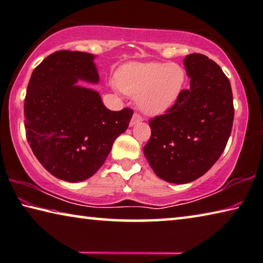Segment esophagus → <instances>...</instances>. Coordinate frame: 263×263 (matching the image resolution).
<instances>
[{
	"label": "esophagus",
	"instance_id": "34e87169",
	"mask_svg": "<svg viewBox=\"0 0 263 263\" xmlns=\"http://www.w3.org/2000/svg\"><path fill=\"white\" fill-rule=\"evenodd\" d=\"M142 120H143V118H142V116H141L140 114L134 113V114H133V118H132V120H130V126H135L136 123L141 122Z\"/></svg>",
	"mask_w": 263,
	"mask_h": 263
}]
</instances>
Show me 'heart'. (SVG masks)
<instances>
[{
    "label": "heart",
    "mask_w": 263,
    "mask_h": 263,
    "mask_svg": "<svg viewBox=\"0 0 263 263\" xmlns=\"http://www.w3.org/2000/svg\"><path fill=\"white\" fill-rule=\"evenodd\" d=\"M185 86L184 68L175 63H130L120 68L114 87L136 97L142 113L160 115L177 102Z\"/></svg>",
    "instance_id": "obj_1"
}]
</instances>
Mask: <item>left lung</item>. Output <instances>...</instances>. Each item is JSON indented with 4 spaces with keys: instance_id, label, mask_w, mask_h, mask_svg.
I'll return each mask as SVG.
<instances>
[{
    "instance_id": "8db88e82",
    "label": "left lung",
    "mask_w": 263,
    "mask_h": 263,
    "mask_svg": "<svg viewBox=\"0 0 263 263\" xmlns=\"http://www.w3.org/2000/svg\"><path fill=\"white\" fill-rule=\"evenodd\" d=\"M190 87L165 114L149 120L152 136L143 153L155 174L185 184L208 172L225 150L234 119L230 80L200 53L185 57Z\"/></svg>"
}]
</instances>
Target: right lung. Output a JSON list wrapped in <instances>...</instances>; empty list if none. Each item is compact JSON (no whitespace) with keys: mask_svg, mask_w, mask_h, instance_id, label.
Masks as SVG:
<instances>
[{"mask_svg":"<svg viewBox=\"0 0 263 263\" xmlns=\"http://www.w3.org/2000/svg\"><path fill=\"white\" fill-rule=\"evenodd\" d=\"M94 55L62 50L34 68L24 100V126L32 153L45 169L66 182H81L105 163L126 130L133 109H107L99 93L77 85L97 84Z\"/></svg>","mask_w":263,"mask_h":263,"instance_id":"1","label":"right lung"}]
</instances>
